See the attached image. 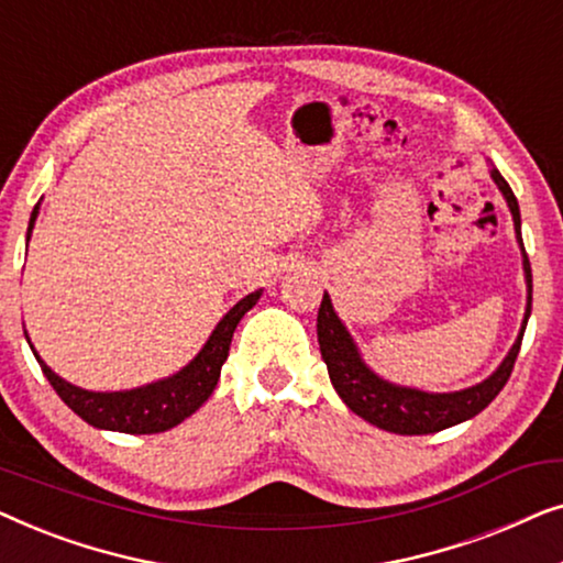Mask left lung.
Returning a JSON list of instances; mask_svg holds the SVG:
<instances>
[{"label": "left lung", "instance_id": "1", "mask_svg": "<svg viewBox=\"0 0 563 563\" xmlns=\"http://www.w3.org/2000/svg\"><path fill=\"white\" fill-rule=\"evenodd\" d=\"M489 176L497 184V189L503 191L507 207H510L512 222H515V238H518L520 253H522V272H526V287H528V302L526 314H522L520 333L515 338L512 349L507 351L495 372L487 379L474 384V387L459 389V391H422L415 387H402L384 379L366 364L361 356L356 341L349 333V328L343 325V320L338 318L330 302V295L325 291L320 302L318 312V343L322 361H325L330 382L338 391V397L343 399L345 407L351 412H356L358 418H364L372 426L389 430V433L399 435H426L438 433V430L459 426V422L472 420L474 415H479L492 399L499 395V389L505 387L510 379L515 358L520 353L522 333H526L528 318H530V305H533V274H530V261L528 253L522 249L520 238V207L515 199L510 184L503 179V174L489 164Z\"/></svg>", "mask_w": 563, "mask_h": 563}]
</instances>
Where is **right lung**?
<instances>
[{
    "label": "right lung",
    "instance_id": "add662e5",
    "mask_svg": "<svg viewBox=\"0 0 563 563\" xmlns=\"http://www.w3.org/2000/svg\"><path fill=\"white\" fill-rule=\"evenodd\" d=\"M37 210H41V202L35 205L33 214H30L27 241L30 235H33ZM261 295H264V289H256L251 291L249 297H243L241 302L230 307V310L222 314L218 325H214L210 338H207L202 351H199L187 366L179 368V372L172 376H166V379L151 382L145 384V387L135 389L91 391L76 387V384L60 379V376L37 356L30 338H25L30 349L35 353L37 364L43 368L45 379L51 382L56 395L64 399L84 422H89V426H95L99 430H114V433H164V430L187 420L191 412H197L199 407L210 399L214 387H218L220 368L228 358L230 341H233L238 322H241L243 314L258 302Z\"/></svg>",
    "mask_w": 563,
    "mask_h": 563
}]
</instances>
